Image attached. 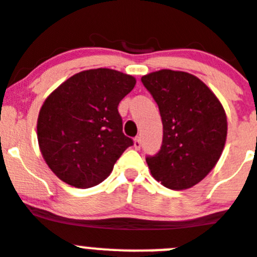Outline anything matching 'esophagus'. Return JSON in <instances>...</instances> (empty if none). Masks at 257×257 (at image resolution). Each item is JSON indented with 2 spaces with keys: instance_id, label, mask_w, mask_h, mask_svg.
I'll use <instances>...</instances> for the list:
<instances>
[{
  "instance_id": "esophagus-1",
  "label": "esophagus",
  "mask_w": 257,
  "mask_h": 257,
  "mask_svg": "<svg viewBox=\"0 0 257 257\" xmlns=\"http://www.w3.org/2000/svg\"><path fill=\"white\" fill-rule=\"evenodd\" d=\"M141 146H142V142H141V137L134 138V149L140 150Z\"/></svg>"
}]
</instances>
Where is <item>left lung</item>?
Here are the masks:
<instances>
[{"label":"left lung","mask_w":257,"mask_h":257,"mask_svg":"<svg viewBox=\"0 0 257 257\" xmlns=\"http://www.w3.org/2000/svg\"><path fill=\"white\" fill-rule=\"evenodd\" d=\"M163 120V145L146 161L152 177L170 189L197 184L220 159L226 140V115L202 80L169 69L141 78Z\"/></svg>","instance_id":"left-lung-1"}]
</instances>
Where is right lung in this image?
Listing matches in <instances>:
<instances>
[{
  "label": "right lung",
  "instance_id": "1",
  "mask_svg": "<svg viewBox=\"0 0 257 257\" xmlns=\"http://www.w3.org/2000/svg\"><path fill=\"white\" fill-rule=\"evenodd\" d=\"M136 78L112 69L75 74L46 98L37 137L48 168L77 188L100 184L133 140L123 133L119 102Z\"/></svg>",
  "mask_w": 257,
  "mask_h": 257
}]
</instances>
